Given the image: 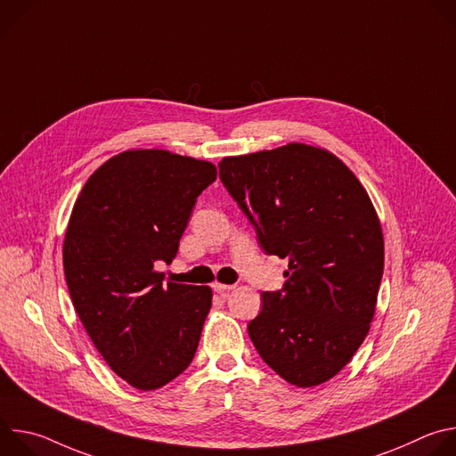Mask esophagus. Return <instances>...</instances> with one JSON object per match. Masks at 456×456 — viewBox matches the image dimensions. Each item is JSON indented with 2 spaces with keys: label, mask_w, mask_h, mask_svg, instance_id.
Segmentation results:
<instances>
[{
  "label": "esophagus",
  "mask_w": 456,
  "mask_h": 456,
  "mask_svg": "<svg viewBox=\"0 0 456 456\" xmlns=\"http://www.w3.org/2000/svg\"><path fill=\"white\" fill-rule=\"evenodd\" d=\"M213 289H215V292H216V294H220V296H227V294L234 289V285H225V283H218V281H216V283L213 285Z\"/></svg>",
  "instance_id": "esophagus-1"
}]
</instances>
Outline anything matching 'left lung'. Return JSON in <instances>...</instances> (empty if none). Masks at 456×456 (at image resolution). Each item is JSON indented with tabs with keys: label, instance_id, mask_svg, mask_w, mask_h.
Returning a JSON list of instances; mask_svg holds the SVG:
<instances>
[{
	"label": "left lung",
	"instance_id": "obj_1",
	"mask_svg": "<svg viewBox=\"0 0 456 456\" xmlns=\"http://www.w3.org/2000/svg\"><path fill=\"white\" fill-rule=\"evenodd\" d=\"M218 167L259 245L289 259L283 290L264 292L248 322L250 341L287 382H327L368 336L382 280L384 238L366 189L334 153L301 142Z\"/></svg>",
	"mask_w": 456,
	"mask_h": 456
}]
</instances>
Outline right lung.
I'll use <instances>...</instances> for the list:
<instances>
[{"instance_id": "right-lung-1", "label": "right lung", "mask_w": 456, "mask_h": 456, "mask_svg": "<svg viewBox=\"0 0 456 456\" xmlns=\"http://www.w3.org/2000/svg\"><path fill=\"white\" fill-rule=\"evenodd\" d=\"M216 166L166 150H127L99 166L62 243L74 308L106 364L142 392L178 377L199 348L213 290L167 281L199 194Z\"/></svg>"}]
</instances>
